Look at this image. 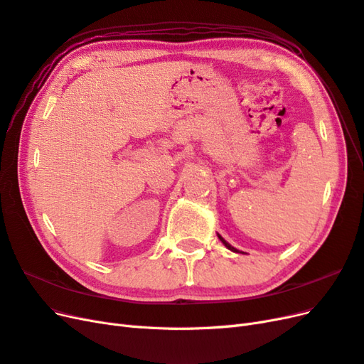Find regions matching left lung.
Wrapping results in <instances>:
<instances>
[{"label": "left lung", "mask_w": 364, "mask_h": 364, "mask_svg": "<svg viewBox=\"0 0 364 364\" xmlns=\"http://www.w3.org/2000/svg\"><path fill=\"white\" fill-rule=\"evenodd\" d=\"M217 237H218V238H220V241H222V243H223V245H225V246H226V247H228V249H229V250H232V252H235V253H245V252H241V250H238V249H235V247H234V246H230V245H229V243H228V241H226V240H225V238H223V237H222V235H220V234H217Z\"/></svg>", "instance_id": "obj_1"}]
</instances>
